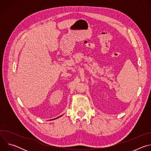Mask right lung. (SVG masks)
<instances>
[{"mask_svg":"<svg viewBox=\"0 0 151 151\" xmlns=\"http://www.w3.org/2000/svg\"><path fill=\"white\" fill-rule=\"evenodd\" d=\"M62 115H61V116H58V117H57V118H54V119H51V120H54V119H57V118H59V117H60V116H61Z\"/></svg>","mask_w":151,"mask_h":151,"instance_id":"1","label":"right lung"}]
</instances>
